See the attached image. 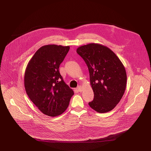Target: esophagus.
<instances>
[{
  "mask_svg": "<svg viewBox=\"0 0 151 151\" xmlns=\"http://www.w3.org/2000/svg\"><path fill=\"white\" fill-rule=\"evenodd\" d=\"M77 89H78V91H80V92H81V91H83V88H82V87H81V86H78Z\"/></svg>",
  "mask_w": 151,
  "mask_h": 151,
  "instance_id": "34e87169",
  "label": "esophagus"
}]
</instances>
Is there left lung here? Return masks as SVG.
Wrapping results in <instances>:
<instances>
[{"label": "left lung", "mask_w": 151, "mask_h": 151, "mask_svg": "<svg viewBox=\"0 0 151 151\" xmlns=\"http://www.w3.org/2000/svg\"><path fill=\"white\" fill-rule=\"evenodd\" d=\"M76 52L89 71L94 97L89 105L100 113L110 111L120 101L126 88L127 74L122 62L109 47L98 43L80 46Z\"/></svg>", "instance_id": "1"}]
</instances>
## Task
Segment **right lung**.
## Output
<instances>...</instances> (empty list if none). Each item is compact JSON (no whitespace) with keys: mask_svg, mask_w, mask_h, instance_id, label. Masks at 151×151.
I'll list each match as a JSON object with an SVG mask.
<instances>
[{"mask_svg":"<svg viewBox=\"0 0 151 151\" xmlns=\"http://www.w3.org/2000/svg\"><path fill=\"white\" fill-rule=\"evenodd\" d=\"M69 50V46H43L30 60L25 71L27 96L40 111L48 116H57L64 112L74 94L59 70Z\"/></svg>","mask_w":151,"mask_h":151,"instance_id":"add662e5","label":"right lung"}]
</instances>
